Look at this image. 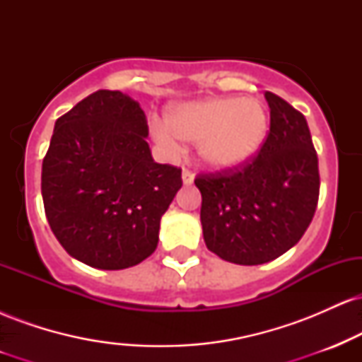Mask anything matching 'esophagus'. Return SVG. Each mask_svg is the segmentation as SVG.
Returning <instances> with one entry per match:
<instances>
[{
	"mask_svg": "<svg viewBox=\"0 0 362 362\" xmlns=\"http://www.w3.org/2000/svg\"><path fill=\"white\" fill-rule=\"evenodd\" d=\"M182 180H184V185H192L194 184V173L190 172V170L184 168V172H182Z\"/></svg>",
	"mask_w": 362,
	"mask_h": 362,
	"instance_id": "esophagus-1",
	"label": "esophagus"
}]
</instances>
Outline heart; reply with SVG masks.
Returning a JSON list of instances; mask_svg holds the SVG:
<instances>
[{"label":"heart","mask_w":362,"mask_h":362,"mask_svg":"<svg viewBox=\"0 0 362 362\" xmlns=\"http://www.w3.org/2000/svg\"><path fill=\"white\" fill-rule=\"evenodd\" d=\"M167 125L155 124V138L178 149V139L199 144V155L209 167L230 170L257 156L269 136V112L259 100L240 97L206 98L172 107Z\"/></svg>","instance_id":"b5f03b06"}]
</instances>
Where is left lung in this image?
Returning <instances> with one entry per match:
<instances>
[{
    "label": "left lung",
    "instance_id": "1",
    "mask_svg": "<svg viewBox=\"0 0 362 362\" xmlns=\"http://www.w3.org/2000/svg\"><path fill=\"white\" fill-rule=\"evenodd\" d=\"M271 129L242 167L195 178L206 247L240 265L271 262L301 240L318 204V156L305 115L265 91Z\"/></svg>",
    "mask_w": 362,
    "mask_h": 362
}]
</instances>
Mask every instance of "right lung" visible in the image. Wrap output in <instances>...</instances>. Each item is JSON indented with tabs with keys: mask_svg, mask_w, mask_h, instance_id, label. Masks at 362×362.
I'll return each mask as SVG.
<instances>
[{
	"mask_svg": "<svg viewBox=\"0 0 362 362\" xmlns=\"http://www.w3.org/2000/svg\"><path fill=\"white\" fill-rule=\"evenodd\" d=\"M146 115L117 90H98L56 120L42 161L52 233L90 267L120 271L156 250L160 219L182 170L153 160Z\"/></svg>",
	"mask_w": 362,
	"mask_h": 362,
	"instance_id": "obj_1",
	"label": "right lung"
}]
</instances>
